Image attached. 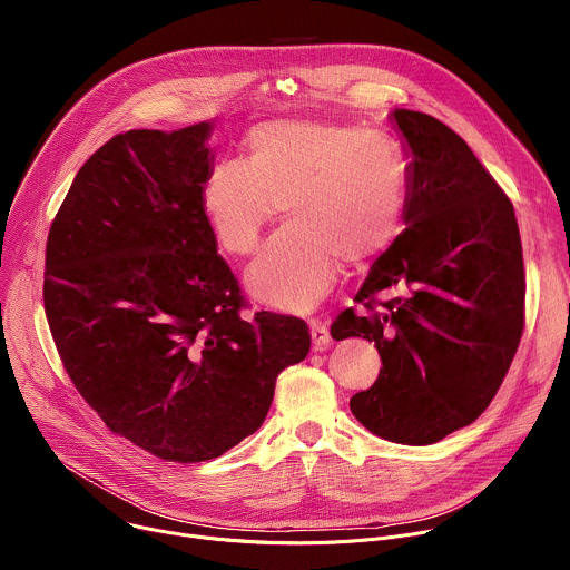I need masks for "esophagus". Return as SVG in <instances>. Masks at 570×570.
Returning <instances> with one entry per match:
<instances>
[{"label":"esophagus","mask_w":570,"mask_h":570,"mask_svg":"<svg viewBox=\"0 0 570 570\" xmlns=\"http://www.w3.org/2000/svg\"><path fill=\"white\" fill-rule=\"evenodd\" d=\"M308 327H311L313 347H315V350H327V347H330V343H332L327 322L320 320V317H311V320H308Z\"/></svg>","instance_id":"esophagus-1"}]
</instances>
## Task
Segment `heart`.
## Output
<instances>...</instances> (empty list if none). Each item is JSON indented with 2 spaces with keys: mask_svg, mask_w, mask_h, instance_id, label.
I'll return each mask as SVG.
<instances>
[{
  "mask_svg": "<svg viewBox=\"0 0 570 570\" xmlns=\"http://www.w3.org/2000/svg\"><path fill=\"white\" fill-rule=\"evenodd\" d=\"M225 253H255L284 205L286 223L266 243L246 282L282 311H308L327 295L341 262L385 253L403 229L409 167L399 144L358 126L275 119L248 135V157H225L200 191Z\"/></svg>",
  "mask_w": 570,
  "mask_h": 570,
  "instance_id": "obj_1",
  "label": "heart"
}]
</instances>
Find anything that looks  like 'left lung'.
<instances>
[{"label": "left lung", "instance_id": "obj_1", "mask_svg": "<svg viewBox=\"0 0 570 570\" xmlns=\"http://www.w3.org/2000/svg\"><path fill=\"white\" fill-rule=\"evenodd\" d=\"M409 165L403 234L376 259L332 338L381 354L354 417L399 444H433L475 422L497 396L525 324V271L512 200L466 141L440 119L392 112ZM390 287L403 296L381 301Z\"/></svg>", "mask_w": 570, "mask_h": 570}]
</instances>
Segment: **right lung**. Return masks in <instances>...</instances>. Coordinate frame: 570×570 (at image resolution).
<instances>
[{"label": "right lung", "instance_id": "add662e5", "mask_svg": "<svg viewBox=\"0 0 570 570\" xmlns=\"http://www.w3.org/2000/svg\"><path fill=\"white\" fill-rule=\"evenodd\" d=\"M209 124L128 130L76 174L47 236L45 313L67 376L106 426L167 462H205L266 420L306 358L293 315L248 306L200 191Z\"/></svg>", "mask_w": 570, "mask_h": 570}]
</instances>
